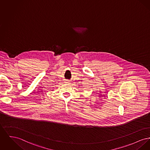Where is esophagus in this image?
Here are the masks:
<instances>
[{"label": "esophagus", "instance_id": "34e87169", "mask_svg": "<svg viewBox=\"0 0 150 150\" xmlns=\"http://www.w3.org/2000/svg\"><path fill=\"white\" fill-rule=\"evenodd\" d=\"M65 83H66V84H70V80H66V81H65Z\"/></svg>", "mask_w": 150, "mask_h": 150}]
</instances>
